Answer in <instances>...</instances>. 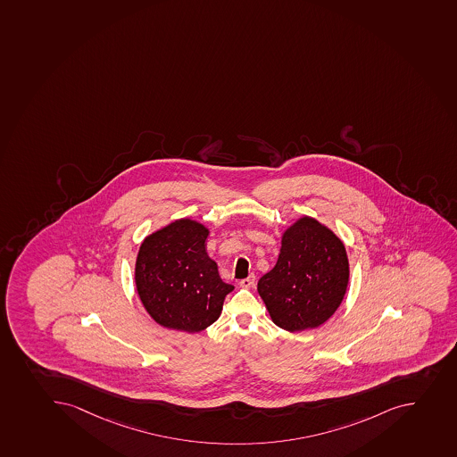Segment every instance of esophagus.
I'll return each instance as SVG.
<instances>
[{
    "mask_svg": "<svg viewBox=\"0 0 457 457\" xmlns=\"http://www.w3.org/2000/svg\"><path fill=\"white\" fill-rule=\"evenodd\" d=\"M239 285L242 286V287H253V285H255V276L251 274L249 278H242V280L239 282Z\"/></svg>",
    "mask_w": 457,
    "mask_h": 457,
    "instance_id": "1",
    "label": "esophagus"
}]
</instances>
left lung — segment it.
<instances>
[{"label":"left lung","instance_id":"1","mask_svg":"<svg viewBox=\"0 0 457 457\" xmlns=\"http://www.w3.org/2000/svg\"><path fill=\"white\" fill-rule=\"evenodd\" d=\"M348 278L344 244L314 218L303 217L285 231L278 262L260 278L258 294L278 328L301 332L333 316Z\"/></svg>","mask_w":457,"mask_h":457}]
</instances>
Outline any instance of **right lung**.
<instances>
[{
  "instance_id": "right-lung-1",
  "label": "right lung",
  "mask_w": 457,
  "mask_h": 457,
  "mask_svg": "<svg viewBox=\"0 0 457 457\" xmlns=\"http://www.w3.org/2000/svg\"><path fill=\"white\" fill-rule=\"evenodd\" d=\"M206 227L183 218L147 236L137 255L136 285L145 312L163 328L201 332L217 320L235 286L224 283L205 249Z\"/></svg>"
}]
</instances>
